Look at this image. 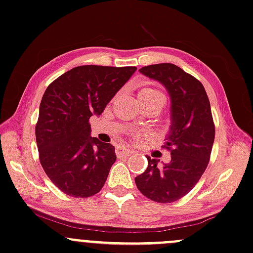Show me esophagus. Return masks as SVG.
<instances>
[{
	"instance_id": "esophagus-1",
	"label": "esophagus",
	"mask_w": 253,
	"mask_h": 253,
	"mask_svg": "<svg viewBox=\"0 0 253 253\" xmlns=\"http://www.w3.org/2000/svg\"><path fill=\"white\" fill-rule=\"evenodd\" d=\"M116 153L118 156H128L129 154H132V150L126 148V147H118Z\"/></svg>"
}]
</instances>
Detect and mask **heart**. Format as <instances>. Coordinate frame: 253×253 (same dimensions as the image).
Returning <instances> with one entry per match:
<instances>
[{"mask_svg":"<svg viewBox=\"0 0 253 253\" xmlns=\"http://www.w3.org/2000/svg\"><path fill=\"white\" fill-rule=\"evenodd\" d=\"M140 93H160V92L156 91V89H153V88H145V89H142Z\"/></svg>","mask_w":253,"mask_h":253,"instance_id":"heart-1","label":"heart"}]
</instances>
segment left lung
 Instances as JSON below:
<instances>
[{"instance_id":"8db88e82","label":"left lung","mask_w":253,"mask_h":253,"mask_svg":"<svg viewBox=\"0 0 253 253\" xmlns=\"http://www.w3.org/2000/svg\"><path fill=\"white\" fill-rule=\"evenodd\" d=\"M139 71L161 83L170 97L171 125L164 148L171 160L161 167L159 160L146 156L148 166L135 184L149 200L171 203L193 189L209 164L215 140L211 107L202 83L174 64H154Z\"/></svg>"}]
</instances>
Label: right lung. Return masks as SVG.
I'll return each mask as SVG.
<instances>
[{"label":"right lung","mask_w":253,"mask_h":253,"mask_svg":"<svg viewBox=\"0 0 253 253\" xmlns=\"http://www.w3.org/2000/svg\"><path fill=\"white\" fill-rule=\"evenodd\" d=\"M135 71V66H77L47 86L40 105L36 142L42 167L64 194L84 198L104 187L116 150L91 136L88 120L103 113Z\"/></svg>","instance_id":"add662e5"}]
</instances>
